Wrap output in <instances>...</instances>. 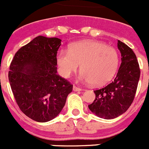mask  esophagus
Returning <instances> with one entry per match:
<instances>
[{"label": "esophagus", "instance_id": "esophagus-1", "mask_svg": "<svg viewBox=\"0 0 149 149\" xmlns=\"http://www.w3.org/2000/svg\"><path fill=\"white\" fill-rule=\"evenodd\" d=\"M73 90L74 91H81V89L80 88H79V87H76V86H73Z\"/></svg>", "mask_w": 149, "mask_h": 149}]
</instances>
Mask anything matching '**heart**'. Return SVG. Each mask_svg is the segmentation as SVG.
<instances>
[{"mask_svg":"<svg viewBox=\"0 0 149 149\" xmlns=\"http://www.w3.org/2000/svg\"><path fill=\"white\" fill-rule=\"evenodd\" d=\"M115 48L101 41L85 40L72 44L68 50L61 49L56 61L60 75L69 78L81 65L79 79L84 83L101 86L112 79L119 65Z\"/></svg>","mask_w":149,"mask_h":149,"instance_id":"heart-1","label":"heart"}]
</instances>
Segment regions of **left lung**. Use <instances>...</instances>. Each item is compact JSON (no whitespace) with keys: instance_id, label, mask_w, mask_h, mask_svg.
Listing matches in <instances>:
<instances>
[{"instance_id":"1","label":"left lung","mask_w":149,"mask_h":149,"mask_svg":"<svg viewBox=\"0 0 149 149\" xmlns=\"http://www.w3.org/2000/svg\"><path fill=\"white\" fill-rule=\"evenodd\" d=\"M117 47L122 62L116 78L107 86L94 91L95 100L88 105L94 114L106 120L120 116L131 106L140 76V66L133 50L119 40Z\"/></svg>"}]
</instances>
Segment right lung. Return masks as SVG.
<instances>
[{"label":"right lung","instance_id":"obj_1","mask_svg":"<svg viewBox=\"0 0 149 149\" xmlns=\"http://www.w3.org/2000/svg\"><path fill=\"white\" fill-rule=\"evenodd\" d=\"M58 38L39 36L20 48L10 64L9 81L18 107L26 116L45 123L58 116L73 84L57 74Z\"/></svg>","mask_w":149,"mask_h":149}]
</instances>
